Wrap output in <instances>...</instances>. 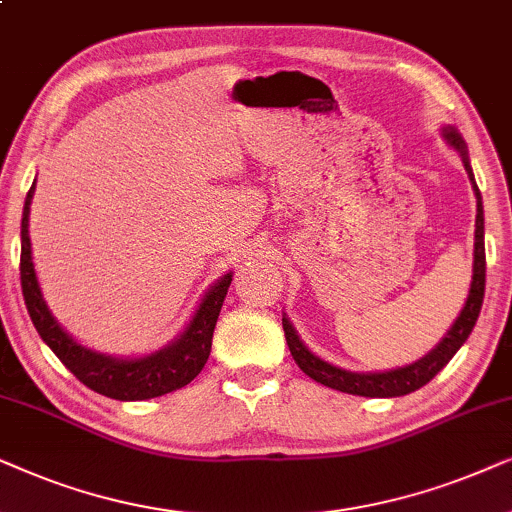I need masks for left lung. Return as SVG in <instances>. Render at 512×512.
Here are the masks:
<instances>
[{
	"mask_svg": "<svg viewBox=\"0 0 512 512\" xmlns=\"http://www.w3.org/2000/svg\"><path fill=\"white\" fill-rule=\"evenodd\" d=\"M442 135L445 140L452 145L456 152L461 154L463 166H466V173L473 182L475 196H478V215H475V252H473V281H470V290H468V299L463 304V309L459 313V318L454 320V325L449 327L447 335L442 337V342L435 346V349L424 356L417 363L398 367V370L391 372H349L342 370V367H335L325 360H320L318 356L306 349L302 344V339L297 337L295 327L288 318L283 316V330H285V339H288L290 353L295 358V363L299 365V370L304 374H309L311 379H316L318 384L335 388V391L342 393H351V395H365V398H395V395H407L417 388L426 386L435 374H438L442 367H445L449 360L454 358V353L461 349L463 342H466L470 332H473L475 320L480 316L482 309V299H485V213H482V196L480 189L475 185L473 177V168H470L468 161V149L466 142L456 128L447 126L442 128Z\"/></svg>",
	"mask_w": 512,
	"mask_h": 512,
	"instance_id": "obj_1",
	"label": "left lung"
}]
</instances>
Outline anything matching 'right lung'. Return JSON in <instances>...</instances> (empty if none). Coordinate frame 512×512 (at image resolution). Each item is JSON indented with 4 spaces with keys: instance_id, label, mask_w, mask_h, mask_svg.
<instances>
[{
    "instance_id": "1",
    "label": "right lung",
    "mask_w": 512,
    "mask_h": 512,
    "mask_svg": "<svg viewBox=\"0 0 512 512\" xmlns=\"http://www.w3.org/2000/svg\"><path fill=\"white\" fill-rule=\"evenodd\" d=\"M32 194L34 185L27 192L23 222H20V285H23L27 313H30L39 337L49 344V349L60 358V363L81 384H86L95 393L107 395V398L147 400L187 386L203 370L210 356L217 316H220L222 302L231 285V271L206 292L185 332L173 344L163 346L161 351L145 358H112L105 353L91 351L74 342L58 325V320L51 316L49 306L44 302L42 290H39L32 264V243L30 234H27Z\"/></svg>"
}]
</instances>
